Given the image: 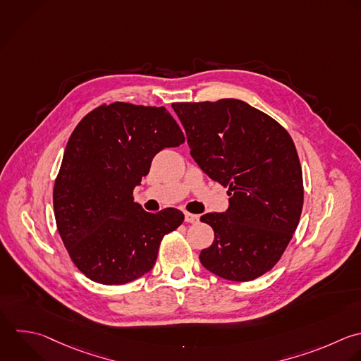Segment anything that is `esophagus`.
Wrapping results in <instances>:
<instances>
[{"mask_svg":"<svg viewBox=\"0 0 361 361\" xmlns=\"http://www.w3.org/2000/svg\"><path fill=\"white\" fill-rule=\"evenodd\" d=\"M185 221L186 223H197L199 221V216L193 214V213H189V212H185Z\"/></svg>","mask_w":361,"mask_h":361,"instance_id":"esophagus-1","label":"esophagus"}]
</instances>
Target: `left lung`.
Segmentation results:
<instances>
[{"mask_svg":"<svg viewBox=\"0 0 361 361\" xmlns=\"http://www.w3.org/2000/svg\"><path fill=\"white\" fill-rule=\"evenodd\" d=\"M172 109L193 159L231 196L224 213L200 217L214 230L200 262L220 278L252 281L279 261L300 219L303 180L295 144L279 123L241 100Z\"/></svg>","mask_w":361,"mask_h":361,"instance_id":"8db88e82","label":"left lung"}]
</instances>
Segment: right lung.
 Masks as SVG:
<instances>
[{
	"mask_svg": "<svg viewBox=\"0 0 361 361\" xmlns=\"http://www.w3.org/2000/svg\"><path fill=\"white\" fill-rule=\"evenodd\" d=\"M185 135L165 107L103 104L72 133L54 188L58 231L73 264L104 285L131 282L155 265L165 234L185 216L145 212L133 190L152 158Z\"/></svg>",
	"mask_w": 361,
	"mask_h": 361,
	"instance_id": "obj_1",
	"label": "right lung"
}]
</instances>
